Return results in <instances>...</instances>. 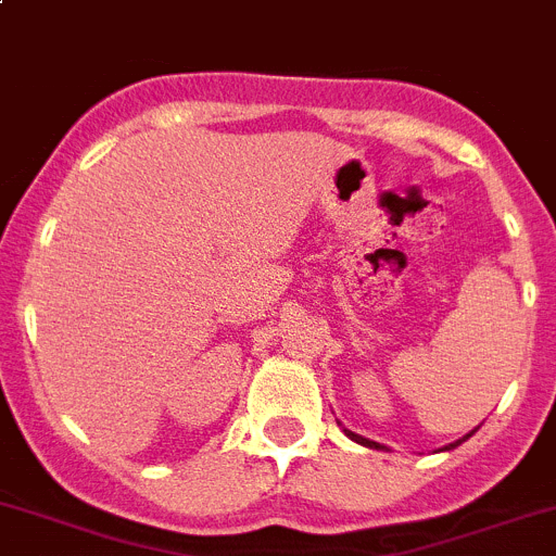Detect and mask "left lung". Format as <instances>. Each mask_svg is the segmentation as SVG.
<instances>
[{
	"label": "left lung",
	"mask_w": 556,
	"mask_h": 556,
	"mask_svg": "<svg viewBox=\"0 0 556 556\" xmlns=\"http://www.w3.org/2000/svg\"><path fill=\"white\" fill-rule=\"evenodd\" d=\"M472 432H476V429H472ZM472 432L470 434H465V438L462 440H456V443H451V445H445V448H456V445H462L465 443V440H470L472 438ZM344 434H348L350 440H355V443H361V445H366V448H382L380 443H375V440H366V438H361V434H355V432H350V429H344Z\"/></svg>",
	"instance_id": "left-lung-1"
}]
</instances>
